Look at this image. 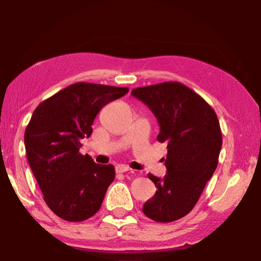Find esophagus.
<instances>
[{
    "mask_svg": "<svg viewBox=\"0 0 261 261\" xmlns=\"http://www.w3.org/2000/svg\"><path fill=\"white\" fill-rule=\"evenodd\" d=\"M116 172L118 173H126V172L133 173V169H130L129 167H127V166H124V165H119V166H116Z\"/></svg>",
    "mask_w": 261,
    "mask_h": 261,
    "instance_id": "obj_1",
    "label": "esophagus"
}]
</instances>
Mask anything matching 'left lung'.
Masks as SVG:
<instances>
[{"label": "left lung", "instance_id": "8db88e82", "mask_svg": "<svg viewBox=\"0 0 261 261\" xmlns=\"http://www.w3.org/2000/svg\"><path fill=\"white\" fill-rule=\"evenodd\" d=\"M132 95L148 107L159 122V142L167 143L166 175L148 174L156 187L142 207L146 217L171 222L193 210L218 166L222 135L213 108L180 82L140 87Z\"/></svg>", "mask_w": 261, "mask_h": 261}]
</instances>
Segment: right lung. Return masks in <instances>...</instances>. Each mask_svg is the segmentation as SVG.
I'll return each mask as SVG.
<instances>
[{
    "instance_id": "1",
    "label": "right lung",
    "mask_w": 261,
    "mask_h": 261,
    "mask_svg": "<svg viewBox=\"0 0 261 261\" xmlns=\"http://www.w3.org/2000/svg\"><path fill=\"white\" fill-rule=\"evenodd\" d=\"M126 87L77 82L41 102L24 132V146L43 199L58 217L84 221L102 205L115 177L113 165L82 155L81 140L102 107L128 93Z\"/></svg>"
}]
</instances>
